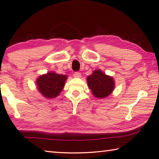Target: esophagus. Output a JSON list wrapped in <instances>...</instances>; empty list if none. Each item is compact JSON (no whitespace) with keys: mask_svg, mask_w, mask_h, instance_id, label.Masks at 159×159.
<instances>
[{"mask_svg":"<svg viewBox=\"0 0 159 159\" xmlns=\"http://www.w3.org/2000/svg\"><path fill=\"white\" fill-rule=\"evenodd\" d=\"M74 76L75 78H80V76H81V75H80V72H75L74 74Z\"/></svg>","mask_w":159,"mask_h":159,"instance_id":"esophagus-1","label":"esophagus"}]
</instances>
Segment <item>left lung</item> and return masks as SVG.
<instances>
[{
    "label": "left lung",
    "instance_id": "left-lung-1",
    "mask_svg": "<svg viewBox=\"0 0 159 159\" xmlns=\"http://www.w3.org/2000/svg\"><path fill=\"white\" fill-rule=\"evenodd\" d=\"M88 85L93 95L98 98H105L111 94L115 88L112 77L108 76L100 70H95L87 78Z\"/></svg>",
    "mask_w": 159,
    "mask_h": 159
}]
</instances>
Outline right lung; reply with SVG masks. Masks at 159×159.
Here are the masks:
<instances>
[{"label":"right lung","mask_w":159,"mask_h":159,"mask_svg":"<svg viewBox=\"0 0 159 159\" xmlns=\"http://www.w3.org/2000/svg\"><path fill=\"white\" fill-rule=\"evenodd\" d=\"M66 75L49 72L40 75L37 80V89L47 98H54L59 95L64 86Z\"/></svg>","instance_id":"1"}]
</instances>
